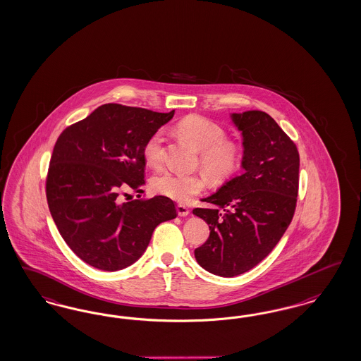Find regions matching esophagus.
Returning a JSON list of instances; mask_svg holds the SVG:
<instances>
[{"mask_svg":"<svg viewBox=\"0 0 361 361\" xmlns=\"http://www.w3.org/2000/svg\"><path fill=\"white\" fill-rule=\"evenodd\" d=\"M177 213H178V216H181V217H187L188 214H189V209H188L185 205H177Z\"/></svg>","mask_w":361,"mask_h":361,"instance_id":"1","label":"esophagus"}]
</instances>
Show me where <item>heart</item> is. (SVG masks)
<instances>
[{"label": "heart", "instance_id": "1", "mask_svg": "<svg viewBox=\"0 0 361 361\" xmlns=\"http://www.w3.org/2000/svg\"><path fill=\"white\" fill-rule=\"evenodd\" d=\"M177 130L200 150V164L213 178H225L235 173L241 162V149L236 142L225 140L220 125L201 116H189L177 124ZM164 130L159 129L147 140L142 154L147 164L157 168L162 161ZM156 193L177 202H188L199 195L205 183L197 174H184L166 171L152 181Z\"/></svg>", "mask_w": 361, "mask_h": 361}]
</instances>
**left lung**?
<instances>
[{"mask_svg":"<svg viewBox=\"0 0 361 361\" xmlns=\"http://www.w3.org/2000/svg\"><path fill=\"white\" fill-rule=\"evenodd\" d=\"M231 120L243 137L244 172L202 199L211 208L193 209L211 231L195 257L221 277L248 272L286 233L296 208L300 168L295 142L269 114L231 113Z\"/></svg>","mask_w":361,"mask_h":361,"instance_id":"1","label":"left lung"}]
</instances>
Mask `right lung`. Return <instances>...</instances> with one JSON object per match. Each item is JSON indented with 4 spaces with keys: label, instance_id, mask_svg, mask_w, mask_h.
I'll use <instances>...</instances> for the list:
<instances>
[{
    "label": "right lung",
    "instance_id": "add662e5",
    "mask_svg": "<svg viewBox=\"0 0 361 361\" xmlns=\"http://www.w3.org/2000/svg\"><path fill=\"white\" fill-rule=\"evenodd\" d=\"M173 116L105 104L59 137L47 199L60 235L82 262L108 272L124 269L144 255L157 225L176 219L165 196L120 201L126 189L142 193V148Z\"/></svg>",
    "mask_w": 361,
    "mask_h": 361
}]
</instances>
